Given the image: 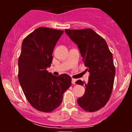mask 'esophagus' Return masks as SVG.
<instances>
[{"mask_svg": "<svg viewBox=\"0 0 132 132\" xmlns=\"http://www.w3.org/2000/svg\"><path fill=\"white\" fill-rule=\"evenodd\" d=\"M76 80L75 79H72V81H71V82H72V84H76Z\"/></svg>", "mask_w": 132, "mask_h": 132, "instance_id": "34e87169", "label": "esophagus"}]
</instances>
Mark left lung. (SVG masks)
<instances>
[{
	"instance_id": "left-lung-1",
	"label": "left lung",
	"mask_w": 132,
	"mask_h": 132,
	"mask_svg": "<svg viewBox=\"0 0 132 132\" xmlns=\"http://www.w3.org/2000/svg\"><path fill=\"white\" fill-rule=\"evenodd\" d=\"M65 32L78 45L86 71L89 72L87 84L81 80L76 82L86 87L78 104L86 111H97L105 105L112 91L116 75L112 54L105 40L90 28L66 29Z\"/></svg>"
}]
</instances>
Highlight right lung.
Instances as JSON below:
<instances>
[{
	"label": "right lung",
	"mask_w": 132,
	"mask_h": 132,
	"mask_svg": "<svg viewBox=\"0 0 132 132\" xmlns=\"http://www.w3.org/2000/svg\"><path fill=\"white\" fill-rule=\"evenodd\" d=\"M63 30L39 27L24 39L18 61L19 80L27 99L35 109L50 112L63 101L64 92L71 85L66 74L58 76L48 72L53 52Z\"/></svg>",
	"instance_id": "right-lung-1"
}]
</instances>
